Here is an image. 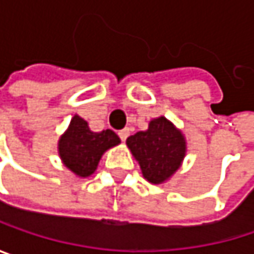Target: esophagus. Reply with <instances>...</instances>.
Here are the masks:
<instances>
[{
	"mask_svg": "<svg viewBox=\"0 0 254 254\" xmlns=\"http://www.w3.org/2000/svg\"><path fill=\"white\" fill-rule=\"evenodd\" d=\"M118 133H119V136H121V139H122V141H127V136H129L130 130H129V127H125V129L119 130Z\"/></svg>",
	"mask_w": 254,
	"mask_h": 254,
	"instance_id": "esophagus-1",
	"label": "esophagus"
}]
</instances>
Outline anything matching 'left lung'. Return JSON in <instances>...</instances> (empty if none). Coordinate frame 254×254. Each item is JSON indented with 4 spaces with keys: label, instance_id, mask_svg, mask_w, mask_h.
Masks as SVG:
<instances>
[{
    "label": "left lung",
    "instance_id": "left-lung-1",
    "mask_svg": "<svg viewBox=\"0 0 254 254\" xmlns=\"http://www.w3.org/2000/svg\"><path fill=\"white\" fill-rule=\"evenodd\" d=\"M127 144L144 178L153 184H162L172 177L185 156L182 133L163 116L153 119L147 130L130 135Z\"/></svg>",
    "mask_w": 254,
    "mask_h": 254
}]
</instances>
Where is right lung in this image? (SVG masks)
Instances as JSON below:
<instances>
[{
    "label": "right lung",
    "mask_w": 254,
    "mask_h": 254,
    "mask_svg": "<svg viewBox=\"0 0 254 254\" xmlns=\"http://www.w3.org/2000/svg\"><path fill=\"white\" fill-rule=\"evenodd\" d=\"M119 142V136L112 129L92 132L82 118L75 116L59 141V153L73 174L85 178L94 174L103 153Z\"/></svg>",
    "instance_id": "right-lung-1"
}]
</instances>
